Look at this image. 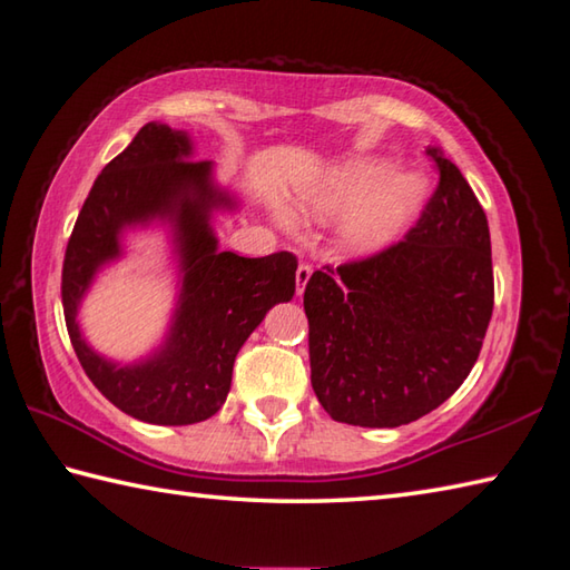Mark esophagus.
<instances>
[{
    "label": "esophagus",
    "instance_id": "esophagus-1",
    "mask_svg": "<svg viewBox=\"0 0 570 570\" xmlns=\"http://www.w3.org/2000/svg\"><path fill=\"white\" fill-rule=\"evenodd\" d=\"M308 278H312V266L298 264V268H296V294H304Z\"/></svg>",
    "mask_w": 570,
    "mask_h": 570
}]
</instances>
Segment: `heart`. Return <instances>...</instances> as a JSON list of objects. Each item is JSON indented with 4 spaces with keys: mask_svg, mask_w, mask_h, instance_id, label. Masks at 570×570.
<instances>
[{
    "mask_svg": "<svg viewBox=\"0 0 570 570\" xmlns=\"http://www.w3.org/2000/svg\"><path fill=\"white\" fill-rule=\"evenodd\" d=\"M426 181L419 174L393 171L384 159L364 157L341 164L304 191V206L318 219L350 212L341 236L351 252L376 254L399 239L419 214ZM278 222L294 226L292 214L278 212Z\"/></svg>",
    "mask_w": 570,
    "mask_h": 570,
    "instance_id": "b5f03b06",
    "label": "heart"
}]
</instances>
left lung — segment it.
I'll return each instance as SVG.
<instances>
[{
    "label": "left lung",
    "mask_w": 570,
    "mask_h": 570,
    "mask_svg": "<svg viewBox=\"0 0 570 570\" xmlns=\"http://www.w3.org/2000/svg\"><path fill=\"white\" fill-rule=\"evenodd\" d=\"M439 186L399 244L308 278L312 386L334 421L393 429L453 396L493 314L489 222L436 147Z\"/></svg>",
    "instance_id": "left-lung-1"
}]
</instances>
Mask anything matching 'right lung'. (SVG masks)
Here are the masks:
<instances>
[{"mask_svg": "<svg viewBox=\"0 0 570 570\" xmlns=\"http://www.w3.org/2000/svg\"><path fill=\"white\" fill-rule=\"evenodd\" d=\"M214 186L212 161L191 159V139L149 121L114 157L87 196L61 268L65 321L85 374L129 416L159 426H189L214 416L232 389L234 358L268 308L292 302L296 256L262 258L219 252L214 209H234ZM167 218L175 229L183 292L170 336L151 357L129 367L99 357L76 324L80 296L98 268L118 257L120 232Z\"/></svg>", "mask_w": 570, "mask_h": 570, "instance_id": "add662e5", "label": "right lung"}]
</instances>
